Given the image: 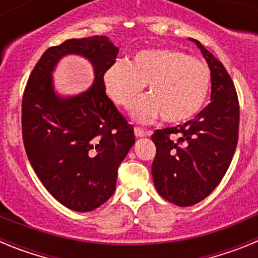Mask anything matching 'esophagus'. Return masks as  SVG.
Masks as SVG:
<instances>
[{
  "label": "esophagus",
  "instance_id": "obj_1",
  "mask_svg": "<svg viewBox=\"0 0 258 258\" xmlns=\"http://www.w3.org/2000/svg\"><path fill=\"white\" fill-rule=\"evenodd\" d=\"M134 134H136V137H146V136H150V132H146L143 131V129H141V127H134Z\"/></svg>",
  "mask_w": 258,
  "mask_h": 258
}]
</instances>
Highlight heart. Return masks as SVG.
Masks as SVG:
<instances>
[{
	"instance_id": "1",
	"label": "heart",
	"mask_w": 258,
	"mask_h": 258,
	"mask_svg": "<svg viewBox=\"0 0 258 258\" xmlns=\"http://www.w3.org/2000/svg\"><path fill=\"white\" fill-rule=\"evenodd\" d=\"M106 93L113 103L131 108L145 85L150 97L134 106L133 117L149 122L157 116L182 122L200 112L211 88V71L204 61L174 49H145L129 60L115 61L103 74Z\"/></svg>"
}]
</instances>
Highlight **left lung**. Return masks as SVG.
Instances as JSON below:
<instances>
[{"label":"left lung","instance_id":"left-lung-1","mask_svg":"<svg viewBox=\"0 0 258 258\" xmlns=\"http://www.w3.org/2000/svg\"><path fill=\"white\" fill-rule=\"evenodd\" d=\"M211 70V103L183 125L152 134L156 156L152 178L157 192L178 207L206 199L229 169L238 143L239 102L226 68L198 40Z\"/></svg>","mask_w":258,"mask_h":258}]
</instances>
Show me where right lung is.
I'll list each match as a JSON object with an SVG mask.
<instances>
[{
    "label": "right lung",
    "instance_id": "obj_1",
    "mask_svg": "<svg viewBox=\"0 0 258 258\" xmlns=\"http://www.w3.org/2000/svg\"><path fill=\"white\" fill-rule=\"evenodd\" d=\"M75 53L95 68L86 92L61 97L53 90L57 61ZM118 47L106 36L71 38L49 47L32 71L23 94V142L32 168L60 204L90 212L116 190L118 165L134 145V131L107 97L103 74Z\"/></svg>",
    "mask_w": 258,
    "mask_h": 258
}]
</instances>
